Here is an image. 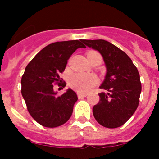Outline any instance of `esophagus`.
<instances>
[{"label":"esophagus","instance_id":"1","mask_svg":"<svg viewBox=\"0 0 159 159\" xmlns=\"http://www.w3.org/2000/svg\"><path fill=\"white\" fill-rule=\"evenodd\" d=\"M77 95H78L79 99H81V98H83V97H86L87 95H88V94H87V93H80V92H78V93H77Z\"/></svg>","mask_w":159,"mask_h":159}]
</instances>
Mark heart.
Masks as SVG:
<instances>
[{
	"instance_id": "heart-1",
	"label": "heart",
	"mask_w": 159,
	"mask_h": 159,
	"mask_svg": "<svg viewBox=\"0 0 159 159\" xmlns=\"http://www.w3.org/2000/svg\"><path fill=\"white\" fill-rule=\"evenodd\" d=\"M96 53L97 52H90ZM70 85L77 92L84 93L88 92L98 83V78L94 74H84V73H75L70 78Z\"/></svg>"
}]
</instances>
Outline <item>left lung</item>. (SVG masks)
Masks as SVG:
<instances>
[{
  "label": "left lung",
  "instance_id": "8db88e82",
  "mask_svg": "<svg viewBox=\"0 0 159 159\" xmlns=\"http://www.w3.org/2000/svg\"><path fill=\"white\" fill-rule=\"evenodd\" d=\"M103 57L107 75L101 86L107 92L99 94L93 107L95 120L107 128L121 127L133 116L139 103L142 91L139 73L132 60L121 49L104 40H82Z\"/></svg>",
  "mask_w": 159,
  "mask_h": 159
}]
</instances>
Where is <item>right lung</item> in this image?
<instances>
[{
    "label": "right lung",
    "instance_id": "obj_1",
    "mask_svg": "<svg viewBox=\"0 0 159 159\" xmlns=\"http://www.w3.org/2000/svg\"><path fill=\"white\" fill-rule=\"evenodd\" d=\"M80 40L59 41L43 48L25 67L21 78V94L29 114L39 124L57 127L70 119L73 106L78 99L76 93L68 89L57 95L53 87L66 86L60 80L67 60L79 48H86ZM62 83H61V82Z\"/></svg>",
    "mask_w": 159,
    "mask_h": 159
}]
</instances>
